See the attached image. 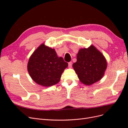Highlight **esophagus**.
<instances>
[{
    "mask_svg": "<svg viewBox=\"0 0 128 128\" xmlns=\"http://www.w3.org/2000/svg\"><path fill=\"white\" fill-rule=\"evenodd\" d=\"M72 61L69 62H68V67L69 68H71L72 67Z\"/></svg>",
    "mask_w": 128,
    "mask_h": 128,
    "instance_id": "1",
    "label": "esophagus"
}]
</instances>
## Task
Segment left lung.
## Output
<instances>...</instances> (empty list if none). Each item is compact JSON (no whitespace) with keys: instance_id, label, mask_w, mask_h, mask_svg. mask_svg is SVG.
<instances>
[{"instance_id":"1","label":"left lung","mask_w":128,"mask_h":128,"mask_svg":"<svg viewBox=\"0 0 128 128\" xmlns=\"http://www.w3.org/2000/svg\"><path fill=\"white\" fill-rule=\"evenodd\" d=\"M80 82L91 85L101 79L107 68L105 58L94 46L80 50L72 64Z\"/></svg>"}]
</instances>
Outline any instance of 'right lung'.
<instances>
[{
    "label": "right lung",
    "mask_w": 128,
    "mask_h": 128,
    "mask_svg": "<svg viewBox=\"0 0 128 128\" xmlns=\"http://www.w3.org/2000/svg\"><path fill=\"white\" fill-rule=\"evenodd\" d=\"M67 66L68 63L62 58L58 57L54 49L42 44L30 56L28 70L36 83L50 86L59 82L62 73Z\"/></svg>",
    "instance_id": "right-lung-1"
}]
</instances>
